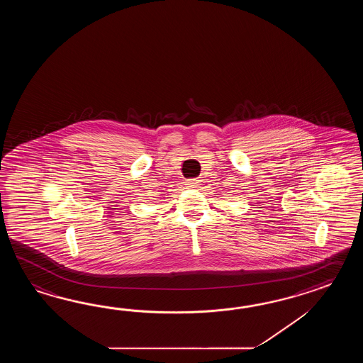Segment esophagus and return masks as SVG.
I'll return each instance as SVG.
<instances>
[{
    "label": "esophagus",
    "instance_id": "esophagus-1",
    "mask_svg": "<svg viewBox=\"0 0 363 363\" xmlns=\"http://www.w3.org/2000/svg\"><path fill=\"white\" fill-rule=\"evenodd\" d=\"M186 183L191 188H199L200 186V180H197V179H189Z\"/></svg>",
    "mask_w": 363,
    "mask_h": 363
}]
</instances>
